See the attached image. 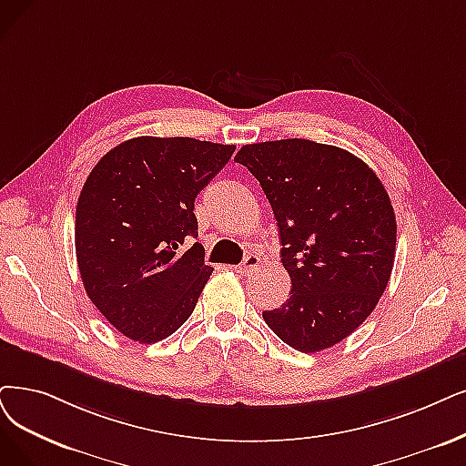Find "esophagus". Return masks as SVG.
<instances>
[{"label": "esophagus", "instance_id": "obj_1", "mask_svg": "<svg viewBox=\"0 0 466 466\" xmlns=\"http://www.w3.org/2000/svg\"><path fill=\"white\" fill-rule=\"evenodd\" d=\"M258 266H259V258L256 254H247L243 262L235 268V271L240 275H250L258 269Z\"/></svg>", "mask_w": 466, "mask_h": 466}]
</instances>
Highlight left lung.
Returning <instances> with one entry per match:
<instances>
[{
  "label": "left lung",
  "instance_id": "1",
  "mask_svg": "<svg viewBox=\"0 0 466 466\" xmlns=\"http://www.w3.org/2000/svg\"><path fill=\"white\" fill-rule=\"evenodd\" d=\"M281 233L289 300L264 311L290 348L313 353L356 330L379 304L396 258V216L382 181L340 147L309 139L243 145Z\"/></svg>",
  "mask_w": 466,
  "mask_h": 466
}]
</instances>
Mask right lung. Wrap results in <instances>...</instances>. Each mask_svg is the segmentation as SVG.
<instances>
[{
    "mask_svg": "<svg viewBox=\"0 0 466 466\" xmlns=\"http://www.w3.org/2000/svg\"><path fill=\"white\" fill-rule=\"evenodd\" d=\"M235 145L134 137L87 176L76 207V259L89 300L124 337L153 344L193 313L214 268L204 264L195 198Z\"/></svg>",
    "mask_w": 466,
    "mask_h": 466,
    "instance_id": "right-lung-1",
    "label": "right lung"
}]
</instances>
